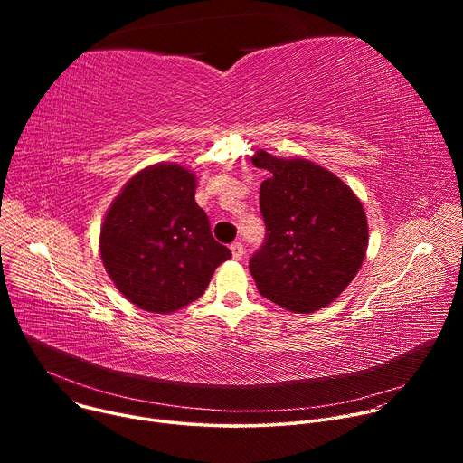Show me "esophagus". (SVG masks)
<instances>
[{
	"label": "esophagus",
	"mask_w": 463,
	"mask_h": 463,
	"mask_svg": "<svg viewBox=\"0 0 463 463\" xmlns=\"http://www.w3.org/2000/svg\"><path fill=\"white\" fill-rule=\"evenodd\" d=\"M231 252H232V258H234V260H241V256H243V245H241L240 241H234V243L231 245Z\"/></svg>",
	"instance_id": "1"
}]
</instances>
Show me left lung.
I'll return each mask as SVG.
<instances>
[{
    "instance_id": "1",
    "label": "left lung",
    "mask_w": 463,
    "mask_h": 463,
    "mask_svg": "<svg viewBox=\"0 0 463 463\" xmlns=\"http://www.w3.org/2000/svg\"><path fill=\"white\" fill-rule=\"evenodd\" d=\"M252 165L271 174L260 186L266 238L249 260L256 288L289 311H317L334 302L363 266V203L335 174L311 161L258 150Z\"/></svg>"
}]
</instances>
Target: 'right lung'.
<instances>
[{
	"mask_svg": "<svg viewBox=\"0 0 463 463\" xmlns=\"http://www.w3.org/2000/svg\"><path fill=\"white\" fill-rule=\"evenodd\" d=\"M190 170L159 163L131 177L100 231V256L117 289L137 307L172 313L200 298L231 250L195 203Z\"/></svg>",
	"mask_w": 463,
	"mask_h": 463,
	"instance_id": "right-lung-1",
	"label": "right lung"
}]
</instances>
